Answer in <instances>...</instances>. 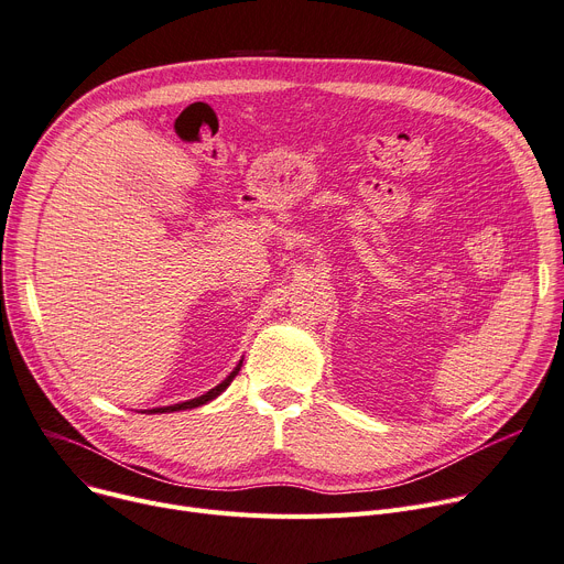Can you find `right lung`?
Segmentation results:
<instances>
[{
	"label": "right lung",
	"mask_w": 564,
	"mask_h": 564,
	"mask_svg": "<svg viewBox=\"0 0 564 564\" xmlns=\"http://www.w3.org/2000/svg\"><path fill=\"white\" fill-rule=\"evenodd\" d=\"M240 365H242V360L238 362V367L229 373L227 379H224L219 386H215L213 390H208L206 394H202V397H197V399H191V401H183V403H174V405H163V408H154V410H147V412H174V410H187V408H199V405H204V403H208V401H213L215 397H219L224 390H227L229 386H231V381L236 379V373L240 371Z\"/></svg>",
	"instance_id": "right-lung-1"
}]
</instances>
